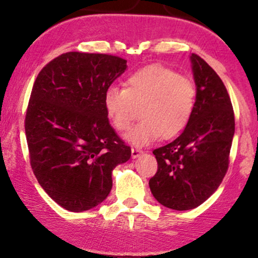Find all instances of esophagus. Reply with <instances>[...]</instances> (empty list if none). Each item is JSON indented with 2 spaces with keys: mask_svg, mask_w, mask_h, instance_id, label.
Returning a JSON list of instances; mask_svg holds the SVG:
<instances>
[{
  "mask_svg": "<svg viewBox=\"0 0 258 258\" xmlns=\"http://www.w3.org/2000/svg\"><path fill=\"white\" fill-rule=\"evenodd\" d=\"M143 152H142L141 149H138V148H132L131 149V155H132V159H137L138 156H141Z\"/></svg>",
  "mask_w": 258,
  "mask_h": 258,
  "instance_id": "esophagus-1",
  "label": "esophagus"
}]
</instances>
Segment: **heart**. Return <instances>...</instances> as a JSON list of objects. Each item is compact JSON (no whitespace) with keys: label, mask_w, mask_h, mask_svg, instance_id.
I'll use <instances>...</instances> for the list:
<instances>
[{"label":"heart","mask_w":258,"mask_h":258,"mask_svg":"<svg viewBox=\"0 0 258 258\" xmlns=\"http://www.w3.org/2000/svg\"><path fill=\"white\" fill-rule=\"evenodd\" d=\"M197 91L189 79L159 64L133 73L123 88L109 87L104 93L105 112L117 131L131 127L137 108L142 121L125 136L128 143L144 147L161 136H178L193 115Z\"/></svg>","instance_id":"1"}]
</instances>
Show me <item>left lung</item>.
<instances>
[{
  "mask_svg": "<svg viewBox=\"0 0 258 258\" xmlns=\"http://www.w3.org/2000/svg\"><path fill=\"white\" fill-rule=\"evenodd\" d=\"M189 59L197 87L193 115L173 142L154 150L158 172L149 180L154 198L177 211L195 209L217 190L235 130L232 102L220 76L199 55L193 53Z\"/></svg>",
  "mask_w": 258,
  "mask_h": 258,
  "instance_id": "8db88e82",
  "label": "left lung"
}]
</instances>
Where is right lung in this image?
<instances>
[{
    "label": "right lung",
    "instance_id": "right-lung-1",
    "mask_svg": "<svg viewBox=\"0 0 258 258\" xmlns=\"http://www.w3.org/2000/svg\"><path fill=\"white\" fill-rule=\"evenodd\" d=\"M127 69L109 54L69 52L41 70L25 117L30 164L58 205L93 209L112 188L111 172L131 158L105 112L104 93Z\"/></svg>",
    "mask_w": 258,
    "mask_h": 258
}]
</instances>
